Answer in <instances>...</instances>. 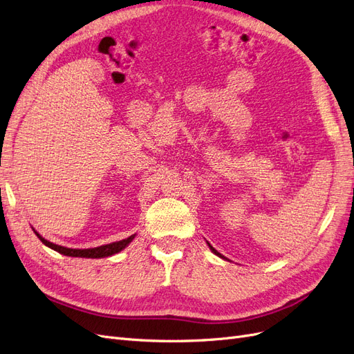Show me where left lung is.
Instances as JSON below:
<instances>
[{
  "mask_svg": "<svg viewBox=\"0 0 354 354\" xmlns=\"http://www.w3.org/2000/svg\"><path fill=\"white\" fill-rule=\"evenodd\" d=\"M208 246H209V250H211V251H212L214 254H216V255H218V257H220V259H224V257H223V255H221V254H220V252H218L217 250H214V248H212V246H211L209 243H208Z\"/></svg>",
  "mask_w": 354,
  "mask_h": 354,
  "instance_id": "8db88e82",
  "label": "left lung"
}]
</instances>
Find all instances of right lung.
<instances>
[{
  "label": "right lung",
  "instance_id": "right-lung-1",
  "mask_svg": "<svg viewBox=\"0 0 354 354\" xmlns=\"http://www.w3.org/2000/svg\"><path fill=\"white\" fill-rule=\"evenodd\" d=\"M37 236L39 238V241L44 243L46 246H48V248L55 250L63 255H68V257H81V259H104V257H111L113 254H118L120 251H122L125 246L130 245V242L134 239L136 234H131L130 238L127 239H122V241H118V242H112V243H108V245H102V246H97V248H87V250H73V248H66V246H60V245H56L47 239H44L41 236V234L35 230Z\"/></svg>",
  "mask_w": 354,
  "mask_h": 354
}]
</instances>
